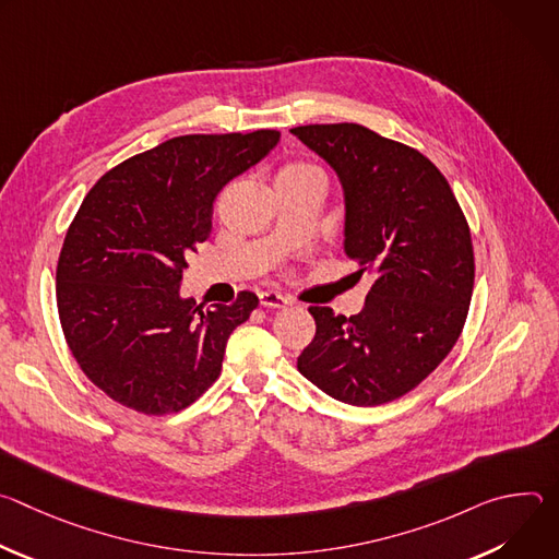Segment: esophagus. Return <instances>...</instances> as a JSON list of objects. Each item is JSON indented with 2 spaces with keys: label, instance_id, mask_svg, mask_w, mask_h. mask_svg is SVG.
Returning <instances> with one entry per match:
<instances>
[{
  "label": "esophagus",
  "instance_id": "esophagus-1",
  "mask_svg": "<svg viewBox=\"0 0 559 559\" xmlns=\"http://www.w3.org/2000/svg\"><path fill=\"white\" fill-rule=\"evenodd\" d=\"M259 302H261L263 307H274V309H283V307L292 305L289 298L281 296L278 292H261V294H259Z\"/></svg>",
  "mask_w": 559,
  "mask_h": 559
}]
</instances>
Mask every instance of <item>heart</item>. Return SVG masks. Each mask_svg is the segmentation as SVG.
I'll list each match as a JSON object with an SVG mask.
<instances>
[{"instance_id": "heart-1", "label": "heart", "mask_w": 559, "mask_h": 559, "mask_svg": "<svg viewBox=\"0 0 559 559\" xmlns=\"http://www.w3.org/2000/svg\"><path fill=\"white\" fill-rule=\"evenodd\" d=\"M283 181H323V173L318 170L316 166H311V164L296 162V164L285 166V168L278 173L276 183H283Z\"/></svg>"}]
</instances>
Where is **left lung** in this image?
<instances>
[{
    "instance_id": "8db88e82",
    "label": "left lung",
    "mask_w": 559,
    "mask_h": 559,
    "mask_svg": "<svg viewBox=\"0 0 559 559\" xmlns=\"http://www.w3.org/2000/svg\"><path fill=\"white\" fill-rule=\"evenodd\" d=\"M345 192V254L371 274L360 313L309 307L316 336L298 371L341 403L373 407L418 386L466 321L475 263L468 223L418 150L358 123L292 128Z\"/></svg>"
}]
</instances>
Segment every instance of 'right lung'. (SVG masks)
<instances>
[{"label":"right lung","mask_w":559,"mask_h":559,"mask_svg":"<svg viewBox=\"0 0 559 559\" xmlns=\"http://www.w3.org/2000/svg\"><path fill=\"white\" fill-rule=\"evenodd\" d=\"M278 130L186 134L126 158L86 194L57 263V309L82 371L115 403L177 414L218 378L229 334L259 298L203 309L183 298L190 252L216 194L257 166Z\"/></svg>","instance_id":"1"}]
</instances>
